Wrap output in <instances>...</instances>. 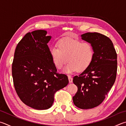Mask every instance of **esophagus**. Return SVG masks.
Listing matches in <instances>:
<instances>
[{
    "label": "esophagus",
    "mask_w": 126,
    "mask_h": 126,
    "mask_svg": "<svg viewBox=\"0 0 126 126\" xmlns=\"http://www.w3.org/2000/svg\"><path fill=\"white\" fill-rule=\"evenodd\" d=\"M68 79H69V82L70 83H72V82H73V78H72V77L70 76V75H68Z\"/></svg>",
    "instance_id": "esophagus-1"
}]
</instances>
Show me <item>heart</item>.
Returning <instances> with one entry per match:
<instances>
[{
    "label": "heart",
    "instance_id": "obj_1",
    "mask_svg": "<svg viewBox=\"0 0 126 126\" xmlns=\"http://www.w3.org/2000/svg\"><path fill=\"white\" fill-rule=\"evenodd\" d=\"M57 45L58 48L52 46L49 51L57 69H61L68 61L69 63L64 69V72H82L92 63L94 49L91 43L67 37L62 38Z\"/></svg>",
    "mask_w": 126,
    "mask_h": 126
}]
</instances>
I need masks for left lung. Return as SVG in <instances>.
Segmentation results:
<instances>
[{
	"label": "left lung",
	"instance_id": "1",
	"mask_svg": "<svg viewBox=\"0 0 126 126\" xmlns=\"http://www.w3.org/2000/svg\"><path fill=\"white\" fill-rule=\"evenodd\" d=\"M81 37L92 45L94 57L88 69L73 77V81L77 86L78 91L73 101L80 109H90L101 104L115 83L117 53L111 40L102 34L88 32Z\"/></svg>",
	"mask_w": 126,
	"mask_h": 126
}]
</instances>
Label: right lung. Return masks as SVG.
Masks as SVG:
<instances>
[{"label":"right lung","instance_id":"right-lung-1","mask_svg":"<svg viewBox=\"0 0 126 126\" xmlns=\"http://www.w3.org/2000/svg\"><path fill=\"white\" fill-rule=\"evenodd\" d=\"M43 30L27 33L18 43L12 64L14 85L20 100L36 110H47L54 94L69 83L68 77L57 73L47 43L51 36Z\"/></svg>","mask_w":126,"mask_h":126}]
</instances>
